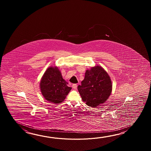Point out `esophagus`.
Segmentation results:
<instances>
[{
    "mask_svg": "<svg viewBox=\"0 0 151 151\" xmlns=\"http://www.w3.org/2000/svg\"><path fill=\"white\" fill-rule=\"evenodd\" d=\"M72 87H73L74 89H77V84H76V83L73 84V85H72Z\"/></svg>",
    "mask_w": 151,
    "mask_h": 151,
    "instance_id": "obj_1",
    "label": "esophagus"
}]
</instances>
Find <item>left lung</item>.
<instances>
[{
  "label": "left lung",
  "instance_id": "obj_1",
  "mask_svg": "<svg viewBox=\"0 0 151 151\" xmlns=\"http://www.w3.org/2000/svg\"><path fill=\"white\" fill-rule=\"evenodd\" d=\"M78 90L87 105L96 107L108 99L112 92V84L106 71L100 66H96L87 70Z\"/></svg>",
  "mask_w": 151,
  "mask_h": 151
}]
</instances>
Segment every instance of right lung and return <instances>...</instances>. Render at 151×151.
Wrapping results in <instances>:
<instances>
[{
    "label": "right lung",
    "mask_w": 151,
    "mask_h": 151,
    "mask_svg": "<svg viewBox=\"0 0 151 151\" xmlns=\"http://www.w3.org/2000/svg\"><path fill=\"white\" fill-rule=\"evenodd\" d=\"M42 95L45 99L55 104L62 103L71 91L68 83L63 78L57 67L51 66L45 71L40 83Z\"/></svg>",
    "instance_id": "1"
}]
</instances>
